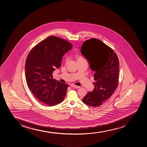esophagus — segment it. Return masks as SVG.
Here are the masks:
<instances>
[{
	"label": "esophagus",
	"instance_id": "34e87169",
	"mask_svg": "<svg viewBox=\"0 0 147 147\" xmlns=\"http://www.w3.org/2000/svg\"><path fill=\"white\" fill-rule=\"evenodd\" d=\"M71 86H72V87H75V88H80V86H77V85H70Z\"/></svg>",
	"mask_w": 147,
	"mask_h": 147
}]
</instances>
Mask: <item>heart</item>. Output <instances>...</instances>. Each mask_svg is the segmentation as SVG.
<instances>
[{"label":"heart","mask_w":147,"mask_h":147,"mask_svg":"<svg viewBox=\"0 0 147 147\" xmlns=\"http://www.w3.org/2000/svg\"><path fill=\"white\" fill-rule=\"evenodd\" d=\"M76 58H77V61H80V60H84V59L81 56H77ZM68 59H68V57H66V59H65V62H68Z\"/></svg>","instance_id":"1"}]
</instances>
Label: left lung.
<instances>
[{
	"mask_svg": "<svg viewBox=\"0 0 147 147\" xmlns=\"http://www.w3.org/2000/svg\"><path fill=\"white\" fill-rule=\"evenodd\" d=\"M81 53L95 71V88L84 97L82 102L91 107L101 106L117 89L119 79V60L111 47L96 38L84 41Z\"/></svg>",
	"mask_w": 147,
	"mask_h": 147,
	"instance_id": "obj_1",
	"label": "left lung"
}]
</instances>
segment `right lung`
Listing matches in <instances>:
<instances>
[{
    "label": "right lung",
    "instance_id": "right-lung-1",
    "mask_svg": "<svg viewBox=\"0 0 147 147\" xmlns=\"http://www.w3.org/2000/svg\"><path fill=\"white\" fill-rule=\"evenodd\" d=\"M72 45L65 40L49 37L30 51L26 61L27 85L43 103L54 106L63 101L68 84L53 78L52 73L61 65L63 56Z\"/></svg>",
    "mask_w": 147,
    "mask_h": 147
}]
</instances>
